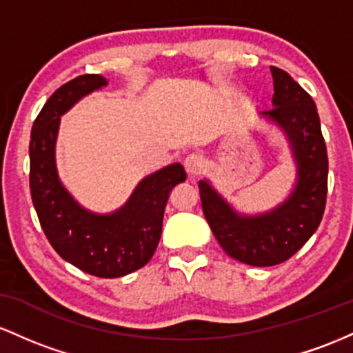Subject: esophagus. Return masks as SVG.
<instances>
[{
  "mask_svg": "<svg viewBox=\"0 0 353 353\" xmlns=\"http://www.w3.org/2000/svg\"><path fill=\"white\" fill-rule=\"evenodd\" d=\"M183 166L190 176H198L201 172H203L205 161L203 158H201V155H198V153H190L188 157H185Z\"/></svg>",
  "mask_w": 353,
  "mask_h": 353,
  "instance_id": "esophagus-1",
  "label": "esophagus"
}]
</instances>
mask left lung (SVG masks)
<instances>
[{
	"mask_svg": "<svg viewBox=\"0 0 353 353\" xmlns=\"http://www.w3.org/2000/svg\"><path fill=\"white\" fill-rule=\"evenodd\" d=\"M275 120L290 138L299 181L290 198L267 215L240 216L200 181L201 208L227 255L252 267H272L294 256L319 228L327 203L328 157L320 118L310 94L287 71L270 66Z\"/></svg>",
	"mask_w": 353,
	"mask_h": 353,
	"instance_id": "1",
	"label": "left lung"
}]
</instances>
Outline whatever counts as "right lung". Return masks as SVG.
<instances>
[{
  "label": "right lung",
  "mask_w": 353,
  "mask_h": 353,
  "mask_svg": "<svg viewBox=\"0 0 353 353\" xmlns=\"http://www.w3.org/2000/svg\"><path fill=\"white\" fill-rule=\"evenodd\" d=\"M105 85L100 74H81L48 98L31 128L30 190L39 225L58 255L90 275L117 279L150 262L160 241L170 192L187 173L176 163L146 176L113 215H94L73 200L59 183L54 165L59 114Z\"/></svg>",
  "instance_id": "add662e5"
}]
</instances>
